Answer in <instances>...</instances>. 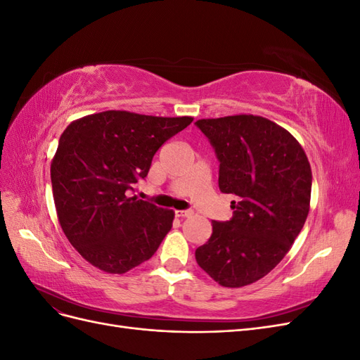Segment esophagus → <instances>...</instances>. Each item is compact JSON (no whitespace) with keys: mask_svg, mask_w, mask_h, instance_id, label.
<instances>
[{"mask_svg":"<svg viewBox=\"0 0 360 360\" xmlns=\"http://www.w3.org/2000/svg\"><path fill=\"white\" fill-rule=\"evenodd\" d=\"M192 210H177L176 212V214L179 216V217H189V216H192Z\"/></svg>","mask_w":360,"mask_h":360,"instance_id":"esophagus-1","label":"esophagus"}]
</instances>
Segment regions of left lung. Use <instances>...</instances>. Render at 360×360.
<instances>
[{"mask_svg":"<svg viewBox=\"0 0 360 360\" xmlns=\"http://www.w3.org/2000/svg\"><path fill=\"white\" fill-rule=\"evenodd\" d=\"M219 160V189L233 193V217L213 221L198 266L222 287L266 276L285 257L309 213L312 172L290 132L258 115L198 120Z\"/></svg>","mask_w":360,"mask_h":360,"instance_id":"left-lung-1","label":"left lung"}]
</instances>
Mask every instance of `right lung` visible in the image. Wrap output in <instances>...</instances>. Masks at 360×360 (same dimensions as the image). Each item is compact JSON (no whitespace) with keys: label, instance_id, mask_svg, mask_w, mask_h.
Returning a JSON list of instances; mask_svg holds the SVG:
<instances>
[{"label":"right lung","instance_id":"add662e5","mask_svg":"<svg viewBox=\"0 0 360 360\" xmlns=\"http://www.w3.org/2000/svg\"><path fill=\"white\" fill-rule=\"evenodd\" d=\"M192 120L105 111L64 130L51 163L53 202L64 234L90 264L126 274L153 257L174 212L127 193L147 177L162 144Z\"/></svg>","mask_w":360,"mask_h":360}]
</instances>
